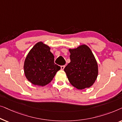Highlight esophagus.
<instances>
[{"instance_id": "1", "label": "esophagus", "mask_w": 122, "mask_h": 122, "mask_svg": "<svg viewBox=\"0 0 122 122\" xmlns=\"http://www.w3.org/2000/svg\"><path fill=\"white\" fill-rule=\"evenodd\" d=\"M65 65H62V66H61V69L62 70H63L65 68Z\"/></svg>"}]
</instances>
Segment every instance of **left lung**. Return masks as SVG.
Masks as SVG:
<instances>
[{"label": "left lung", "instance_id": "8db88e82", "mask_svg": "<svg viewBox=\"0 0 122 122\" xmlns=\"http://www.w3.org/2000/svg\"><path fill=\"white\" fill-rule=\"evenodd\" d=\"M69 51L71 62L64 68L68 81L78 90L89 88L95 83L98 73L93 53L86 45Z\"/></svg>", "mask_w": 122, "mask_h": 122}]
</instances>
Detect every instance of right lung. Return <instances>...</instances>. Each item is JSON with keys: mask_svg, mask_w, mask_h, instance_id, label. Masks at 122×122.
Masks as SVG:
<instances>
[{"mask_svg": "<svg viewBox=\"0 0 122 122\" xmlns=\"http://www.w3.org/2000/svg\"><path fill=\"white\" fill-rule=\"evenodd\" d=\"M24 69L29 81L34 85L44 86L52 80L61 67L54 63V56L50 47L39 42L27 54Z\"/></svg>", "mask_w": 122, "mask_h": 122, "instance_id": "obj_1", "label": "right lung"}]
</instances>
